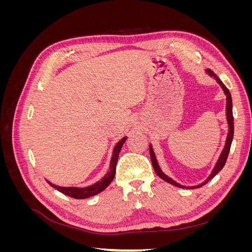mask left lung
I'll use <instances>...</instances> for the list:
<instances>
[{"label": "left lung", "instance_id": "1", "mask_svg": "<svg viewBox=\"0 0 252 252\" xmlns=\"http://www.w3.org/2000/svg\"><path fill=\"white\" fill-rule=\"evenodd\" d=\"M206 72H207L210 77H213V79H216V81L220 84V86L222 87V89L224 90V94H226V118H227V122H228V127H229V130H228V134H227V139H226V143H225V146H224V149L222 151V154H220L218 162L215 166V168L212 169V172L209 174V177L207 178V180H206L205 182H203L202 184H199L196 186H190V187H186V186H183L181 184H179V183H177L175 181H173L172 179H170L168 175H166L162 170L161 168H159V166L158 164V161H157V158H156V155L154 152V149H152V146L151 145H149V152H150V158H151V163H152V166H154V169L156 171V173L158 175L159 178H161L162 180L166 181L167 183H169V184H172L173 186H177V187H180V188H187V189H194V188H200L202 187L203 185H205L206 183H208L211 179H213L216 177V174L223 169V167L227 161V158H228V154H229L230 151V146H231V143H232V139H233V116H232V98H231V94L229 93V90H228V88L224 85V84L222 83V81H220L219 79L218 75L213 72L212 70L210 69H206Z\"/></svg>", "mask_w": 252, "mask_h": 252}]
</instances>
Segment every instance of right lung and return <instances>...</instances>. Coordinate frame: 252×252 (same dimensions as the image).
<instances>
[{
    "instance_id": "add662e5",
    "label": "right lung",
    "mask_w": 252,
    "mask_h": 252,
    "mask_svg": "<svg viewBox=\"0 0 252 252\" xmlns=\"http://www.w3.org/2000/svg\"><path fill=\"white\" fill-rule=\"evenodd\" d=\"M127 140V136H124L123 139L121 141H119L117 143L116 146L113 148L112 151V157L110 159V166H109V170L108 172L104 175V178L98 181L96 183H94V185H90L88 187H84V188H79V187H61V186H57L55 184H52L49 181L48 184L56 188L57 190H59L60 192H62L68 196H71L73 199H87V197L90 196H94L97 193L102 192L104 189H106L108 187V185L112 182L113 178H114V174H116V167H117V163H118V158H119V154L122 149V146H123V144L125 143V141Z\"/></svg>"
}]
</instances>
